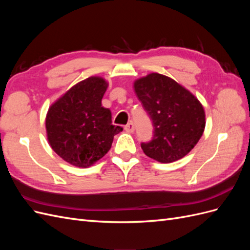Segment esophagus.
I'll list each match as a JSON object with an SVG mask.
<instances>
[{
    "label": "esophagus",
    "mask_w": 250,
    "mask_h": 250,
    "mask_svg": "<svg viewBox=\"0 0 250 250\" xmlns=\"http://www.w3.org/2000/svg\"><path fill=\"white\" fill-rule=\"evenodd\" d=\"M125 130L127 132H133L134 131V124L133 122H129L125 126Z\"/></svg>",
    "instance_id": "34e87169"
}]
</instances>
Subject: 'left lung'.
<instances>
[{
  "mask_svg": "<svg viewBox=\"0 0 250 250\" xmlns=\"http://www.w3.org/2000/svg\"><path fill=\"white\" fill-rule=\"evenodd\" d=\"M134 90L153 125L152 139L141 144L144 153L165 164L187 155L206 126L200 102L176 81L157 73L135 81Z\"/></svg>",
  "mask_w": 250,
  "mask_h": 250,
  "instance_id": "obj_1",
  "label": "left lung"
}]
</instances>
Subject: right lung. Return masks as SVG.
I'll list each match as a JSON object with an SVG mask.
<instances>
[{"label": "right lung", "mask_w": 250, "mask_h": 250, "mask_svg": "<svg viewBox=\"0 0 250 250\" xmlns=\"http://www.w3.org/2000/svg\"><path fill=\"white\" fill-rule=\"evenodd\" d=\"M107 84L100 77L83 80L50 107L46 128L52 149L67 163L86 168L108 152L113 137L123 130L111 124L101 104Z\"/></svg>", "instance_id": "1"}]
</instances>
